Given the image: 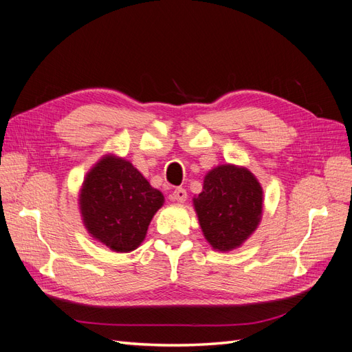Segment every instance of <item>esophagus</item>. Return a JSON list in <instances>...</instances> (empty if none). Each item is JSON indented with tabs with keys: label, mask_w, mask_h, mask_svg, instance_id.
I'll list each match as a JSON object with an SVG mask.
<instances>
[{
	"label": "esophagus",
	"mask_w": 352,
	"mask_h": 352,
	"mask_svg": "<svg viewBox=\"0 0 352 352\" xmlns=\"http://www.w3.org/2000/svg\"><path fill=\"white\" fill-rule=\"evenodd\" d=\"M188 198V192L184 189V188H177L173 190L172 194V199L173 201H177V202H185Z\"/></svg>",
	"instance_id": "34e87169"
}]
</instances>
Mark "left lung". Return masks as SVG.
Listing matches in <instances>:
<instances>
[{"instance_id":"obj_1","label":"left lung","mask_w":352,"mask_h":352,"mask_svg":"<svg viewBox=\"0 0 352 352\" xmlns=\"http://www.w3.org/2000/svg\"><path fill=\"white\" fill-rule=\"evenodd\" d=\"M194 206L211 247L232 251L257 229L263 212V189L248 168L221 164L206 175Z\"/></svg>"}]
</instances>
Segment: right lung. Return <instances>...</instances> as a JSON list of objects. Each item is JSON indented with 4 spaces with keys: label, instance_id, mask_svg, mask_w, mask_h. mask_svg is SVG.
Wrapping results in <instances>:
<instances>
[{
    "label": "right lung",
    "instance_id": "1",
    "mask_svg": "<svg viewBox=\"0 0 352 352\" xmlns=\"http://www.w3.org/2000/svg\"><path fill=\"white\" fill-rule=\"evenodd\" d=\"M163 202V194L131 162L116 155L102 157L89 170L79 195L85 228L116 252L140 247Z\"/></svg>",
    "mask_w": 352,
    "mask_h": 352
}]
</instances>
